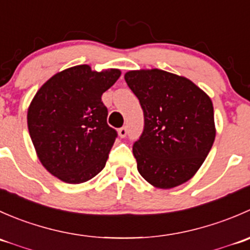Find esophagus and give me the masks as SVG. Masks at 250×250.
<instances>
[{
  "instance_id": "obj_1",
  "label": "esophagus",
  "mask_w": 250,
  "mask_h": 250,
  "mask_svg": "<svg viewBox=\"0 0 250 250\" xmlns=\"http://www.w3.org/2000/svg\"><path fill=\"white\" fill-rule=\"evenodd\" d=\"M127 133H128L127 127H122V128H120V129H118V135H120L121 138L127 137Z\"/></svg>"
}]
</instances>
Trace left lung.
<instances>
[{"label": "left lung", "mask_w": 250, "mask_h": 250, "mask_svg": "<svg viewBox=\"0 0 250 250\" xmlns=\"http://www.w3.org/2000/svg\"><path fill=\"white\" fill-rule=\"evenodd\" d=\"M125 80L144 111V130L133 145L140 175L158 188L186 183L215 139L210 98L188 78L163 70L128 71Z\"/></svg>", "instance_id": "1"}]
</instances>
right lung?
<instances>
[{"mask_svg":"<svg viewBox=\"0 0 250 250\" xmlns=\"http://www.w3.org/2000/svg\"><path fill=\"white\" fill-rule=\"evenodd\" d=\"M121 76L117 69L93 71L77 65L42 85L27 110L37 156L52 175L67 184L94 178L106 165L117 132L107 125L103 93Z\"/></svg>","mask_w":250,"mask_h":250,"instance_id":"obj_1","label":"right lung"}]
</instances>
